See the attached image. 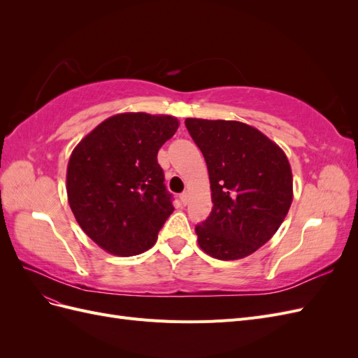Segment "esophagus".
Wrapping results in <instances>:
<instances>
[{
	"label": "esophagus",
	"instance_id": "34e87169",
	"mask_svg": "<svg viewBox=\"0 0 358 358\" xmlns=\"http://www.w3.org/2000/svg\"><path fill=\"white\" fill-rule=\"evenodd\" d=\"M180 201H182L183 204H188V201H189V192H188V191L180 194Z\"/></svg>",
	"mask_w": 358,
	"mask_h": 358
}]
</instances>
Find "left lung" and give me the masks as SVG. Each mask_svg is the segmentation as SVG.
I'll list each match as a JSON object with an SVG mask.
<instances>
[{"instance_id": "8db88e82", "label": "left lung", "mask_w": 358, "mask_h": 358, "mask_svg": "<svg viewBox=\"0 0 358 358\" xmlns=\"http://www.w3.org/2000/svg\"><path fill=\"white\" fill-rule=\"evenodd\" d=\"M185 125L206 159L212 189V212L196 225L200 248L224 262L251 255L278 231L291 206L287 155L243 122L188 117Z\"/></svg>"}]
</instances>
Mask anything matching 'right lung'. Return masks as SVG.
<instances>
[{
  "label": "right lung",
  "instance_id": "1",
  "mask_svg": "<svg viewBox=\"0 0 358 358\" xmlns=\"http://www.w3.org/2000/svg\"><path fill=\"white\" fill-rule=\"evenodd\" d=\"M178 127L169 115L119 113L74 148L67 167L70 208L104 251L131 257L157 242L175 210L157 155Z\"/></svg>",
  "mask_w": 358,
  "mask_h": 358
}]
</instances>
